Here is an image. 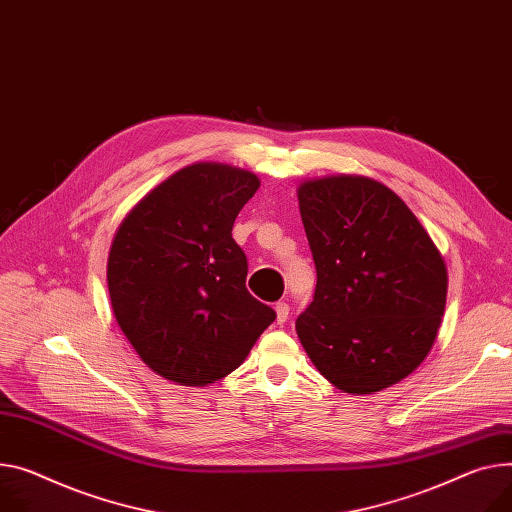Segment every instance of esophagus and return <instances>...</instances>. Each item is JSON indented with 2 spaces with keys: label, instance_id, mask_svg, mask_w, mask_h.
<instances>
[{
  "label": "esophagus",
  "instance_id": "1",
  "mask_svg": "<svg viewBox=\"0 0 512 512\" xmlns=\"http://www.w3.org/2000/svg\"><path fill=\"white\" fill-rule=\"evenodd\" d=\"M274 309H277V322L279 324H285L287 320H289V303H285V301H279L277 305H274Z\"/></svg>",
  "mask_w": 512,
  "mask_h": 512
}]
</instances>
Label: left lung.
Segmentation results:
<instances>
[{
  "label": "left lung",
  "instance_id": "8db88e82",
  "mask_svg": "<svg viewBox=\"0 0 512 512\" xmlns=\"http://www.w3.org/2000/svg\"><path fill=\"white\" fill-rule=\"evenodd\" d=\"M297 196L318 272L295 322L311 363L359 396L402 381L441 326L443 256L400 196L371 178L311 180Z\"/></svg>",
  "mask_w": 512,
  "mask_h": 512
}]
</instances>
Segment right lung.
Masks as SVG:
<instances>
[{
	"mask_svg": "<svg viewBox=\"0 0 512 512\" xmlns=\"http://www.w3.org/2000/svg\"><path fill=\"white\" fill-rule=\"evenodd\" d=\"M260 182L221 164L188 166L123 219L108 256L116 322L147 367L207 385L248 357L277 311L246 289L233 221Z\"/></svg>",
	"mask_w": 512,
	"mask_h": 512,
	"instance_id": "obj_1",
	"label": "right lung"
}]
</instances>
